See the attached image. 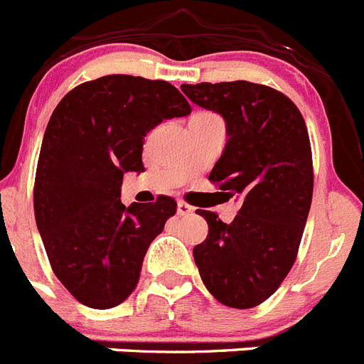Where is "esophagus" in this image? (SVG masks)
I'll use <instances>...</instances> for the list:
<instances>
[{"label":"esophagus","instance_id":"obj_1","mask_svg":"<svg viewBox=\"0 0 364 364\" xmlns=\"http://www.w3.org/2000/svg\"><path fill=\"white\" fill-rule=\"evenodd\" d=\"M194 210H196L194 206H190L188 203H185V201L178 203V214L179 215H188V214H192Z\"/></svg>","mask_w":364,"mask_h":364}]
</instances>
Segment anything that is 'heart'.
Listing matches in <instances>:
<instances>
[{
	"instance_id": "obj_1",
	"label": "heart",
	"mask_w": 364,
	"mask_h": 364,
	"mask_svg": "<svg viewBox=\"0 0 364 364\" xmlns=\"http://www.w3.org/2000/svg\"><path fill=\"white\" fill-rule=\"evenodd\" d=\"M203 116H208V114H203Z\"/></svg>"
}]
</instances>
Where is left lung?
Listing matches in <instances>:
<instances>
[{"mask_svg": "<svg viewBox=\"0 0 364 364\" xmlns=\"http://www.w3.org/2000/svg\"><path fill=\"white\" fill-rule=\"evenodd\" d=\"M192 103L221 114L228 141L210 179L241 208L230 225L198 210L208 235L194 261L208 292L254 309L276 292L297 257L314 192L309 130L294 101L250 81L181 85Z\"/></svg>", "mask_w": 364, "mask_h": 364, "instance_id": "1", "label": "left lung"}]
</instances>
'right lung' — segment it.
<instances>
[{
  "instance_id": "1",
  "label": "right lung",
  "mask_w": 364,
  "mask_h": 364,
  "mask_svg": "<svg viewBox=\"0 0 364 364\" xmlns=\"http://www.w3.org/2000/svg\"><path fill=\"white\" fill-rule=\"evenodd\" d=\"M190 112L168 81L125 74L77 85L52 112L36 170V225L55 277L85 306L112 309L136 288L176 201L125 206L123 176L145 170L146 132Z\"/></svg>"
}]
</instances>
